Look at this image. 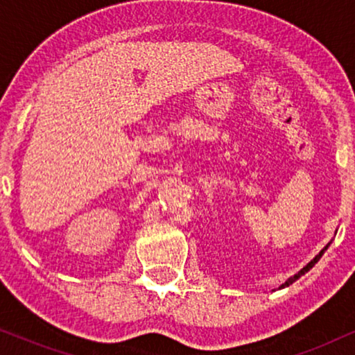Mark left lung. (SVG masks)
Segmentation results:
<instances>
[{"label": "left lung", "instance_id": "1", "mask_svg": "<svg viewBox=\"0 0 355 355\" xmlns=\"http://www.w3.org/2000/svg\"><path fill=\"white\" fill-rule=\"evenodd\" d=\"M329 244H331V242H329ZM329 244H328L327 247H324V249H322V250H320V254H318L317 257H315V259H313L312 261H310V263H307V265H305V266H304V268L299 271V273H295L294 276H291V278H289L288 281H286V283H284V284H281V286H279V288H288V286H289V284H293V283H294V281H297V279L300 278V276H302V275H305V273H307V271H309L310 268H313V266H315V263H317V261H318L320 259H322V255L324 254V250H327V249H328V247H329Z\"/></svg>", "mask_w": 355, "mask_h": 355}]
</instances>
